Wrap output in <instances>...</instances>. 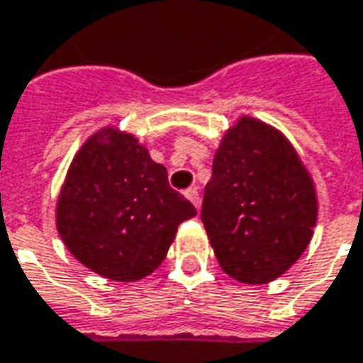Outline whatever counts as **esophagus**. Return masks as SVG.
<instances>
[{"label": "esophagus", "instance_id": "esophagus-1", "mask_svg": "<svg viewBox=\"0 0 363 363\" xmlns=\"http://www.w3.org/2000/svg\"><path fill=\"white\" fill-rule=\"evenodd\" d=\"M186 197L194 203L195 207H199V191H197V187H189L186 191Z\"/></svg>", "mask_w": 363, "mask_h": 363}]
</instances>
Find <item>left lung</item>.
<instances>
[{
    "instance_id": "1",
    "label": "left lung",
    "mask_w": 363,
    "mask_h": 363,
    "mask_svg": "<svg viewBox=\"0 0 363 363\" xmlns=\"http://www.w3.org/2000/svg\"><path fill=\"white\" fill-rule=\"evenodd\" d=\"M201 220L228 276L268 284L309 244L317 223L315 187L284 136L242 119L215 154Z\"/></svg>"
}]
</instances>
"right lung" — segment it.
Returning a JSON list of instances; mask_svg holds the SVG:
<instances>
[{"instance_id":"right-lung-1","label":"right lung","mask_w":363,"mask_h":363,"mask_svg":"<svg viewBox=\"0 0 363 363\" xmlns=\"http://www.w3.org/2000/svg\"><path fill=\"white\" fill-rule=\"evenodd\" d=\"M195 215L135 136L105 128L72 162L56 227L84 266L109 279L135 281L160 266L177 227Z\"/></svg>"}]
</instances>
